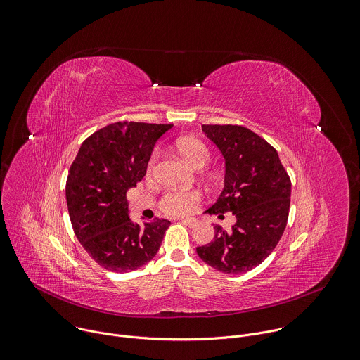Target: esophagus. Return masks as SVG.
<instances>
[{
    "mask_svg": "<svg viewBox=\"0 0 360 360\" xmlns=\"http://www.w3.org/2000/svg\"><path fill=\"white\" fill-rule=\"evenodd\" d=\"M183 222L186 225H188L190 228H194V226L198 225V219L197 218H183Z\"/></svg>",
    "mask_w": 360,
    "mask_h": 360,
    "instance_id": "1",
    "label": "esophagus"
}]
</instances>
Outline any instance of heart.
Here are the masks:
<instances>
[{
	"label": "heart",
	"instance_id": "heart-1",
	"mask_svg": "<svg viewBox=\"0 0 360 360\" xmlns=\"http://www.w3.org/2000/svg\"><path fill=\"white\" fill-rule=\"evenodd\" d=\"M176 148L183 159L194 167H202L211 159L208 148L197 138H180L176 142ZM158 159L159 153L153 152L148 162V174L153 173ZM201 198L202 195L198 190H170L160 198V208L169 215H187L195 211V208L201 202Z\"/></svg>",
	"mask_w": 360,
	"mask_h": 360
}]
</instances>
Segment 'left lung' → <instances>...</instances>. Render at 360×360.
<instances>
[{
	"label": "left lung",
	"instance_id": "left-lung-1",
	"mask_svg": "<svg viewBox=\"0 0 360 360\" xmlns=\"http://www.w3.org/2000/svg\"><path fill=\"white\" fill-rule=\"evenodd\" d=\"M225 158V187L210 214L236 217L231 232L215 225V236L198 246L211 267L239 274L259 266L278 243L288 219L291 180L277 150L240 125H202Z\"/></svg>",
	"mask_w": 360,
	"mask_h": 360
}]
</instances>
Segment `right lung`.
Masks as SVG:
<instances>
[{
    "mask_svg": "<svg viewBox=\"0 0 360 360\" xmlns=\"http://www.w3.org/2000/svg\"><path fill=\"white\" fill-rule=\"evenodd\" d=\"M172 127L110 124L82 143L70 166L66 201L73 231L86 252L110 271L128 273L152 260L170 225L163 218L132 222L127 191L143 179L155 143Z\"/></svg>",
    "mask_w": 360,
    "mask_h": 360,
    "instance_id": "1",
    "label": "right lung"
}]
</instances>
